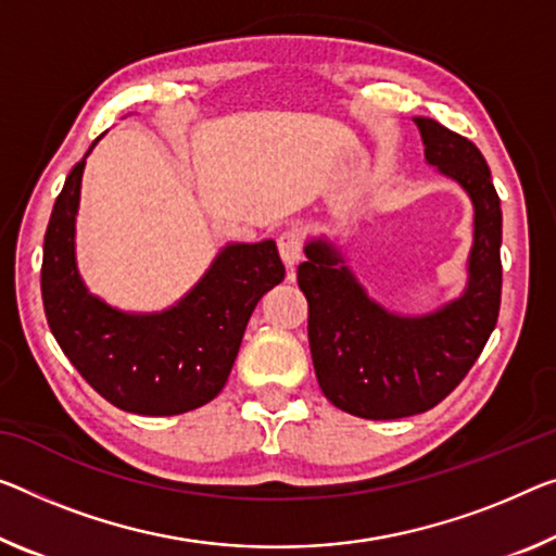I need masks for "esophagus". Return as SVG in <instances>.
<instances>
[{
    "instance_id": "34e87169",
    "label": "esophagus",
    "mask_w": 556,
    "mask_h": 556,
    "mask_svg": "<svg viewBox=\"0 0 556 556\" xmlns=\"http://www.w3.org/2000/svg\"><path fill=\"white\" fill-rule=\"evenodd\" d=\"M278 251H280V258L288 268H293L298 261H301L303 255V238L298 233L295 228H288L283 233L278 236Z\"/></svg>"
}]
</instances>
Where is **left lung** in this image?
Here are the masks:
<instances>
[{
	"label": "left lung",
	"mask_w": 556,
	"mask_h": 556,
	"mask_svg": "<svg viewBox=\"0 0 556 556\" xmlns=\"http://www.w3.org/2000/svg\"><path fill=\"white\" fill-rule=\"evenodd\" d=\"M415 124L425 159L475 203L465 295L432 315L403 318L370 301L326 241L307 243V261L298 266L323 395L365 420H397L442 403L480 357L500 315L502 208L486 161L472 141L434 118L420 116Z\"/></svg>",
	"instance_id": "left-lung-1"
}]
</instances>
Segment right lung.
I'll return each mask as SVG.
<instances>
[{
	"label": "right lung",
	"mask_w": 556,
	"mask_h": 556,
	"mask_svg": "<svg viewBox=\"0 0 556 556\" xmlns=\"http://www.w3.org/2000/svg\"><path fill=\"white\" fill-rule=\"evenodd\" d=\"M79 161L56 195L45 233L41 301L59 348L111 405L136 415H181L224 390L253 307L286 276L273 241L228 245L181 303L129 315L93 298L74 261Z\"/></svg>",
	"instance_id": "1"
}]
</instances>
